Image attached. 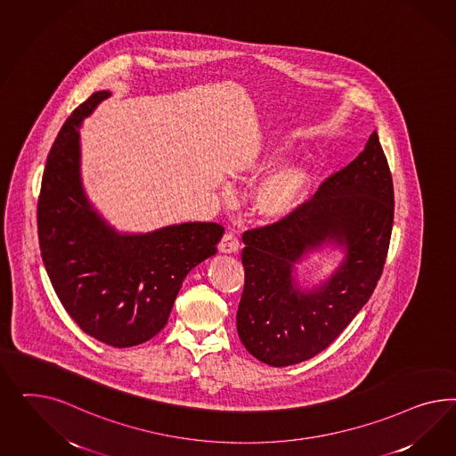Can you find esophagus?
<instances>
[{"mask_svg": "<svg viewBox=\"0 0 456 456\" xmlns=\"http://www.w3.org/2000/svg\"><path fill=\"white\" fill-rule=\"evenodd\" d=\"M239 248H240V242H239L237 235L232 234V232H227L219 242V250L222 254H234L239 250Z\"/></svg>", "mask_w": 456, "mask_h": 456, "instance_id": "obj_1", "label": "esophagus"}]
</instances>
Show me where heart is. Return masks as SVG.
<instances>
[{"mask_svg": "<svg viewBox=\"0 0 456 456\" xmlns=\"http://www.w3.org/2000/svg\"><path fill=\"white\" fill-rule=\"evenodd\" d=\"M282 157V147H267L248 167V177L256 180L276 166ZM313 175L299 162H290L271 172L259 183L252 197L254 212L265 222L284 221L303 206Z\"/></svg>", "mask_w": 456, "mask_h": 456, "instance_id": "b5f03b06", "label": "heart"}]
</instances>
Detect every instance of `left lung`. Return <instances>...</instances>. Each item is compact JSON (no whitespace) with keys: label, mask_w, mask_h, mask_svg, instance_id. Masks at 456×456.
<instances>
[{"label":"left lung","mask_w":456,"mask_h":456,"mask_svg":"<svg viewBox=\"0 0 456 456\" xmlns=\"http://www.w3.org/2000/svg\"><path fill=\"white\" fill-rule=\"evenodd\" d=\"M393 212V179L373 132L290 217L244 232L237 332L254 358L274 368L297 364L345 331L381 277ZM324 245L343 248L344 261L319 287L301 289L295 265Z\"/></svg>","instance_id":"left-lung-1"}]
</instances>
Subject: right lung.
I'll use <instances>...</instances> for the list:
<instances>
[{
  "label": "right lung",
  "instance_id": "obj_1",
  "mask_svg": "<svg viewBox=\"0 0 456 456\" xmlns=\"http://www.w3.org/2000/svg\"><path fill=\"white\" fill-rule=\"evenodd\" d=\"M94 94L69 115L46 159L38 199L43 264L83 332L132 347L164 330L185 276L217 252L224 227L183 222L120 234L90 204L80 174V125L110 97Z\"/></svg>",
  "mask_w": 456,
  "mask_h": 456
}]
</instances>
